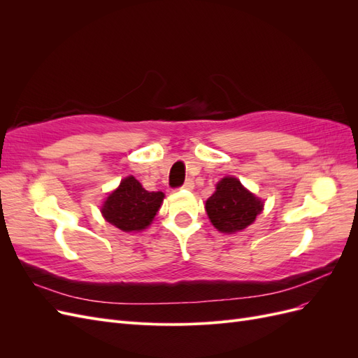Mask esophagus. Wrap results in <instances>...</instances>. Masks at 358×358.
<instances>
[{"label": "esophagus", "instance_id": "1", "mask_svg": "<svg viewBox=\"0 0 358 358\" xmlns=\"http://www.w3.org/2000/svg\"><path fill=\"white\" fill-rule=\"evenodd\" d=\"M182 188H183V189H189V191H191V189L194 188V180H192V179H187V180H185V183H183V185H182Z\"/></svg>", "mask_w": 358, "mask_h": 358}]
</instances>
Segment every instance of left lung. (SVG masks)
Listing matches in <instances>:
<instances>
[{"label":"left lung","instance_id":"8db88e82","mask_svg":"<svg viewBox=\"0 0 358 358\" xmlns=\"http://www.w3.org/2000/svg\"><path fill=\"white\" fill-rule=\"evenodd\" d=\"M263 210V203L236 178H224L206 201L210 222L222 233H236L251 225Z\"/></svg>","mask_w":358,"mask_h":358}]
</instances>
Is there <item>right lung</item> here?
<instances>
[{"instance_id": "obj_1", "label": "right lung", "mask_w": 358, "mask_h": 358, "mask_svg": "<svg viewBox=\"0 0 358 358\" xmlns=\"http://www.w3.org/2000/svg\"><path fill=\"white\" fill-rule=\"evenodd\" d=\"M164 199L161 191H146L133 176L125 178L104 201L101 213L107 222L122 231L143 230L152 222Z\"/></svg>"}]
</instances>
